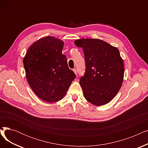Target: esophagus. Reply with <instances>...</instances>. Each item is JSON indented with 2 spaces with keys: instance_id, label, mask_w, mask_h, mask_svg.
Returning a JSON list of instances; mask_svg holds the SVG:
<instances>
[{
  "instance_id": "obj_1",
  "label": "esophagus",
  "mask_w": 148,
  "mask_h": 148,
  "mask_svg": "<svg viewBox=\"0 0 148 148\" xmlns=\"http://www.w3.org/2000/svg\"><path fill=\"white\" fill-rule=\"evenodd\" d=\"M73 71H74V73H75V75H77V69H76L75 68H74V69H73Z\"/></svg>"
}]
</instances>
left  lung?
Masks as SVG:
<instances>
[{"label":"left lung","instance_id":"8db88e82","mask_svg":"<svg viewBox=\"0 0 148 148\" xmlns=\"http://www.w3.org/2000/svg\"><path fill=\"white\" fill-rule=\"evenodd\" d=\"M74 43L84 54L86 73L80 84L85 99L97 106L109 103L123 80V62L119 50L99 39L82 38Z\"/></svg>","mask_w":148,"mask_h":148}]
</instances>
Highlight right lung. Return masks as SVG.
Returning a JSON list of instances; mask_svg holds the SVG:
<instances>
[{"instance_id": "obj_1", "label": "right lung", "mask_w": 148, "mask_h": 148, "mask_svg": "<svg viewBox=\"0 0 148 148\" xmlns=\"http://www.w3.org/2000/svg\"><path fill=\"white\" fill-rule=\"evenodd\" d=\"M64 42L45 36L34 42L23 59L27 82L35 94L44 101L64 98L75 75L62 54Z\"/></svg>"}]
</instances>
